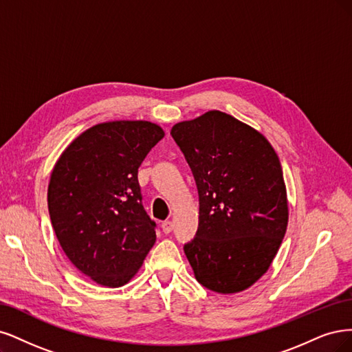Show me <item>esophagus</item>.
Instances as JSON below:
<instances>
[{"instance_id":"1","label":"esophagus","mask_w":352,"mask_h":352,"mask_svg":"<svg viewBox=\"0 0 352 352\" xmlns=\"http://www.w3.org/2000/svg\"><path fill=\"white\" fill-rule=\"evenodd\" d=\"M162 231L165 232V234H169L173 231V222L171 221H165V222H162Z\"/></svg>"}]
</instances>
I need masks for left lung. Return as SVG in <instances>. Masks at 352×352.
Returning a JSON list of instances; mask_svg holds the SVG:
<instances>
[{"label":"left lung","mask_w":352,"mask_h":352,"mask_svg":"<svg viewBox=\"0 0 352 352\" xmlns=\"http://www.w3.org/2000/svg\"><path fill=\"white\" fill-rule=\"evenodd\" d=\"M199 190V228L184 253L199 283L219 294L250 288L288 225L282 166L265 135L221 111L171 129Z\"/></svg>","instance_id":"obj_1"}]
</instances>
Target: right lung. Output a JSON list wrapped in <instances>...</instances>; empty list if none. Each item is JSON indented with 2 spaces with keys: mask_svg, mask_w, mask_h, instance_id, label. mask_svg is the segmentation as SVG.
Returning a JSON list of instances; mask_svg holds the SVG:
<instances>
[{
  "mask_svg": "<svg viewBox=\"0 0 352 352\" xmlns=\"http://www.w3.org/2000/svg\"><path fill=\"white\" fill-rule=\"evenodd\" d=\"M165 135L151 121H108L65 147L48 184L52 228L70 262L102 287L126 285L156 241L139 166Z\"/></svg>",
  "mask_w": 352,
  "mask_h": 352,
  "instance_id": "obj_1",
  "label": "right lung"
}]
</instances>
